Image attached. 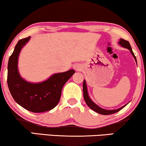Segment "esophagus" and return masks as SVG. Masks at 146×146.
I'll use <instances>...</instances> for the list:
<instances>
[{
  "instance_id": "34e87169",
  "label": "esophagus",
  "mask_w": 146,
  "mask_h": 146,
  "mask_svg": "<svg viewBox=\"0 0 146 146\" xmlns=\"http://www.w3.org/2000/svg\"><path fill=\"white\" fill-rule=\"evenodd\" d=\"M74 68L76 71H81L82 69V66L79 64H77L74 66Z\"/></svg>"
}]
</instances>
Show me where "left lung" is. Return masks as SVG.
I'll return each instance as SVG.
<instances>
[{
  "label": "left lung",
  "instance_id": "obj_1",
  "mask_svg": "<svg viewBox=\"0 0 146 146\" xmlns=\"http://www.w3.org/2000/svg\"><path fill=\"white\" fill-rule=\"evenodd\" d=\"M119 44H121V46L125 48H128L129 50L131 51V53L133 56L134 57L135 60L136 62H137V60H136V57L135 56L133 52L132 49H131V45L129 44V42L128 41H127V40H125L124 39H121L119 41ZM83 92H84V100L85 101H86V103L88 105V106L90 107L91 109H92L93 110H94L95 112H98V113L99 114H104V115H108V114H114V113H116V112H119V110H121L122 108H124V107L126 106V105H125V106H123L121 107V108H119V109H116V110H105V109H103V108H100V107H99L98 106H97L96 104H95V103H94L91 100V99L90 98L89 96H88V91H87V87H86V82L84 81V84H83Z\"/></svg>",
  "mask_w": 146,
  "mask_h": 146
}]
</instances>
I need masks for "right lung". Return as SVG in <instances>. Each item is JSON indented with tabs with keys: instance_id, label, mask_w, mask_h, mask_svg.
I'll use <instances>...</instances> for the list:
<instances>
[{
	"instance_id": "1",
	"label": "right lung",
	"mask_w": 146,
	"mask_h": 146,
	"mask_svg": "<svg viewBox=\"0 0 146 146\" xmlns=\"http://www.w3.org/2000/svg\"><path fill=\"white\" fill-rule=\"evenodd\" d=\"M30 36L18 41L8 62L7 84L15 102L29 111L42 112L52 110L59 102L62 87L75 73L71 69L53 75L39 84L27 82L21 77L17 69V60L22 47Z\"/></svg>"
}]
</instances>
